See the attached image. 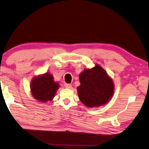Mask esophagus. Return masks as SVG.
<instances>
[{"label": "esophagus", "instance_id": "esophagus-1", "mask_svg": "<svg viewBox=\"0 0 149 149\" xmlns=\"http://www.w3.org/2000/svg\"><path fill=\"white\" fill-rule=\"evenodd\" d=\"M65 87L66 88H69V89H70V88H71L72 86L70 84H65Z\"/></svg>", "mask_w": 149, "mask_h": 149}]
</instances>
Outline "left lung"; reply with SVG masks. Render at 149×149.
Wrapping results in <instances>:
<instances>
[{
    "label": "left lung",
    "instance_id": "obj_1",
    "mask_svg": "<svg viewBox=\"0 0 149 149\" xmlns=\"http://www.w3.org/2000/svg\"><path fill=\"white\" fill-rule=\"evenodd\" d=\"M79 79L80 85L77 88L78 94L86 106L93 107L105 105L113 96V80L100 65L84 70L80 74Z\"/></svg>",
    "mask_w": 149,
    "mask_h": 149
}]
</instances>
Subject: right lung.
<instances>
[{
    "label": "right lung",
    "instance_id": "right-lung-1",
    "mask_svg": "<svg viewBox=\"0 0 149 149\" xmlns=\"http://www.w3.org/2000/svg\"><path fill=\"white\" fill-rule=\"evenodd\" d=\"M58 87L59 84L54 82L53 76L46 73L34 78L31 82V90L36 100L46 102L54 98Z\"/></svg>",
    "mask_w": 149,
    "mask_h": 149
}]
</instances>
